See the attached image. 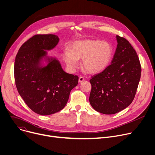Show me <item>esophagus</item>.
<instances>
[{
  "label": "esophagus",
  "instance_id": "esophagus-1",
  "mask_svg": "<svg viewBox=\"0 0 155 155\" xmlns=\"http://www.w3.org/2000/svg\"><path fill=\"white\" fill-rule=\"evenodd\" d=\"M84 78L83 77H80L78 78V82L79 83H81V82H83L84 81Z\"/></svg>",
  "mask_w": 155,
  "mask_h": 155
}]
</instances>
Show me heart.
Wrapping results in <instances>:
<instances>
[{"label":"heart","instance_id":"heart-1","mask_svg":"<svg viewBox=\"0 0 155 155\" xmlns=\"http://www.w3.org/2000/svg\"><path fill=\"white\" fill-rule=\"evenodd\" d=\"M112 55V47L108 42L86 40L72 44L70 50L64 51L63 58L71 71L78 67V60L82 59V65L87 72L97 74L108 67Z\"/></svg>","mask_w":155,"mask_h":155}]
</instances>
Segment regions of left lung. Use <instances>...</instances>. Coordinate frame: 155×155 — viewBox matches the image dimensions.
I'll return each instance as SVG.
<instances>
[{"instance_id":"left-lung-1","label":"left lung","mask_w":155,"mask_h":155,"mask_svg":"<svg viewBox=\"0 0 155 155\" xmlns=\"http://www.w3.org/2000/svg\"><path fill=\"white\" fill-rule=\"evenodd\" d=\"M117 47L111 64L90 80V104L94 110L112 115L128 107L135 98L141 68L135 50L125 38L116 36Z\"/></svg>"}]
</instances>
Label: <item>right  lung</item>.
<instances>
[{
  "mask_svg": "<svg viewBox=\"0 0 155 155\" xmlns=\"http://www.w3.org/2000/svg\"><path fill=\"white\" fill-rule=\"evenodd\" d=\"M59 38L54 34L35 35L18 50L14 64L17 89L27 105L41 115H50L62 110L70 91L78 81L77 75L63 70L55 57L48 55Z\"/></svg>",
  "mask_w": 155,
  "mask_h": 155,
  "instance_id": "1",
  "label": "right lung"
}]
</instances>
